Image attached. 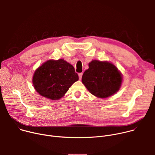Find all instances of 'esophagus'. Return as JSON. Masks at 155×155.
I'll use <instances>...</instances> for the list:
<instances>
[{
	"mask_svg": "<svg viewBox=\"0 0 155 155\" xmlns=\"http://www.w3.org/2000/svg\"><path fill=\"white\" fill-rule=\"evenodd\" d=\"M82 75H83V74H82V73H80V74H78V77H79V79H80V80H81V79Z\"/></svg>",
	"mask_w": 155,
	"mask_h": 155,
	"instance_id": "1",
	"label": "esophagus"
}]
</instances>
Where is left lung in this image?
Wrapping results in <instances>:
<instances>
[{"label":"left lung","mask_w":155,"mask_h":155,"mask_svg":"<svg viewBox=\"0 0 155 155\" xmlns=\"http://www.w3.org/2000/svg\"><path fill=\"white\" fill-rule=\"evenodd\" d=\"M82 76V83L91 94L107 98L117 93L121 86V72L112 63L93 60Z\"/></svg>","instance_id":"obj_1"}]
</instances>
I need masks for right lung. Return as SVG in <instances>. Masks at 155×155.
Masks as SVG:
<instances>
[{
    "instance_id": "add662e5",
    "label": "right lung",
    "mask_w": 155,
    "mask_h": 155,
    "mask_svg": "<svg viewBox=\"0 0 155 155\" xmlns=\"http://www.w3.org/2000/svg\"><path fill=\"white\" fill-rule=\"evenodd\" d=\"M78 76L74 66L60 59L48 60L34 72L32 83L35 91L41 96L56 101L62 97Z\"/></svg>"
}]
</instances>
